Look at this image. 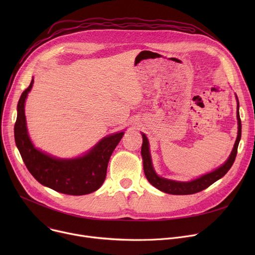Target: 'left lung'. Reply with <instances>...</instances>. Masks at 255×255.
Listing matches in <instances>:
<instances>
[{
    "instance_id": "1",
    "label": "left lung",
    "mask_w": 255,
    "mask_h": 255,
    "mask_svg": "<svg viewBox=\"0 0 255 255\" xmlns=\"http://www.w3.org/2000/svg\"><path fill=\"white\" fill-rule=\"evenodd\" d=\"M237 118H238V136L237 140L235 142L234 149L232 151V154L230 158L227 159V161L217 168L216 170H214L210 173H207V175L200 177L194 181L191 182H177V181H172V180H167L160 178L156 175V172L154 171V168L152 166V161H151V156H150V151H149V141L148 138L144 134H142V145H141V156L143 160V171L144 175L148 179V181L156 187L157 189L161 190L165 193L168 194H175V195H186V194H194L197 192H200L208 188L209 186H211L213 183H215L219 179H221L225 173L231 169L233 166L235 159L238 153V145L239 141L241 139V133H242V125H241V119L239 115V103H238V112H237Z\"/></svg>"
}]
</instances>
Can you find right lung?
Listing matches in <instances>:
<instances>
[{"label":"right lung","instance_id":"add662e5","mask_svg":"<svg viewBox=\"0 0 255 255\" xmlns=\"http://www.w3.org/2000/svg\"><path fill=\"white\" fill-rule=\"evenodd\" d=\"M34 84V79L19 98L17 118L14 125V138L23 162L31 175L52 190L70 195L89 194L103 184L107 164L124 132L103 138L83 157L70 160L52 158L34 148L25 126L24 102Z\"/></svg>","mask_w":255,"mask_h":255}]
</instances>
